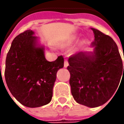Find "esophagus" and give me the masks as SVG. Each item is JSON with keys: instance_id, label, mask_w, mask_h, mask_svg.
<instances>
[{"instance_id": "esophagus-1", "label": "esophagus", "mask_w": 124, "mask_h": 124, "mask_svg": "<svg viewBox=\"0 0 124 124\" xmlns=\"http://www.w3.org/2000/svg\"><path fill=\"white\" fill-rule=\"evenodd\" d=\"M68 65H69V63H68V61L65 60V61H64V68H67V67L68 66Z\"/></svg>"}]
</instances>
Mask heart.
Instances as JSON below:
<instances>
[{"label":"heart","mask_w":124,"mask_h":124,"mask_svg":"<svg viewBox=\"0 0 124 124\" xmlns=\"http://www.w3.org/2000/svg\"><path fill=\"white\" fill-rule=\"evenodd\" d=\"M76 39H77V37H76V36L71 37V38L69 39V41H68V44H71V43H73Z\"/></svg>","instance_id":"1"}]
</instances>
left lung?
Segmentation results:
<instances>
[{"label":"left lung","instance_id":"8db88e82","mask_svg":"<svg viewBox=\"0 0 124 124\" xmlns=\"http://www.w3.org/2000/svg\"><path fill=\"white\" fill-rule=\"evenodd\" d=\"M91 30L94 35L92 43L94 50L71 56L68 70L74 100L79 104L95 108L107 102L115 93L121 76L124 75V66L123 70L118 47L112 38L98 30Z\"/></svg>","mask_w":124,"mask_h":124}]
</instances>
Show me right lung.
Segmentation results:
<instances>
[{
    "label": "right lung",
    "instance_id": "1",
    "mask_svg": "<svg viewBox=\"0 0 124 124\" xmlns=\"http://www.w3.org/2000/svg\"><path fill=\"white\" fill-rule=\"evenodd\" d=\"M34 34L29 30L15 37L7 54L5 70L10 93L29 108L41 107L51 101L56 72L64 64L62 56L54 61H47L44 46Z\"/></svg>",
    "mask_w": 124,
    "mask_h": 124
}]
</instances>
